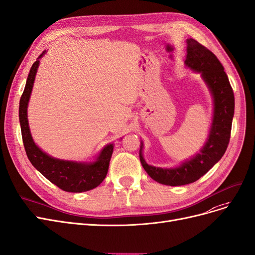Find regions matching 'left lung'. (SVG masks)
Returning <instances> with one entry per match:
<instances>
[{"mask_svg": "<svg viewBox=\"0 0 255 255\" xmlns=\"http://www.w3.org/2000/svg\"><path fill=\"white\" fill-rule=\"evenodd\" d=\"M184 64L199 73L213 98V118L207 141L199 153L175 168H159L147 164L140 144L139 157L143 169L152 179L165 186H183L198 180L221 160L229 144L234 116V94L224 66L217 57L194 39H187Z\"/></svg>", "mask_w": 255, "mask_h": 255, "instance_id": "left-lung-1", "label": "left lung"}]
</instances>
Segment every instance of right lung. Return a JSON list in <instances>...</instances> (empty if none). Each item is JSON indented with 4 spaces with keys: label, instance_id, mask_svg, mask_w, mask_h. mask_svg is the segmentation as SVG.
<instances>
[{
    "label": "right lung",
    "instance_id": "1",
    "mask_svg": "<svg viewBox=\"0 0 255 255\" xmlns=\"http://www.w3.org/2000/svg\"><path fill=\"white\" fill-rule=\"evenodd\" d=\"M44 50L30 68L22 97L20 99L19 118L22 131V139L26 154L31 164L44 177L66 192L80 193L95 189L104 180L109 171L110 160L114 150V144L105 145L95 161L83 162L58 159L43 152L34 143L27 118V107L33 87L34 79L40 64V59L45 55Z\"/></svg>",
    "mask_w": 255,
    "mask_h": 255
}]
</instances>
